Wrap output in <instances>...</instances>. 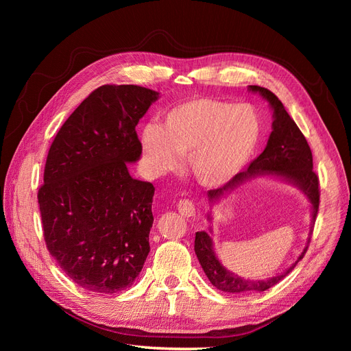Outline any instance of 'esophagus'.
Returning <instances> with one entry per match:
<instances>
[{
	"instance_id": "esophagus-1",
	"label": "esophagus",
	"mask_w": 351,
	"mask_h": 351,
	"mask_svg": "<svg viewBox=\"0 0 351 351\" xmlns=\"http://www.w3.org/2000/svg\"><path fill=\"white\" fill-rule=\"evenodd\" d=\"M177 208H178L180 214H182V215L186 217V218H190V217H193V215L196 214V209H195V204H193V202L186 200V199H184V200H180Z\"/></svg>"
}]
</instances>
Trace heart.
<instances>
[{
    "mask_svg": "<svg viewBox=\"0 0 351 351\" xmlns=\"http://www.w3.org/2000/svg\"><path fill=\"white\" fill-rule=\"evenodd\" d=\"M261 134V119L252 105L193 98L169 108L162 125L146 124L141 143L152 174L174 171L187 158L199 184L219 187L246 168Z\"/></svg>",
    "mask_w": 351,
    "mask_h": 351,
    "instance_id": "b5f03b06",
    "label": "heart"
}]
</instances>
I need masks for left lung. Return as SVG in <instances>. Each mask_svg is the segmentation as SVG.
<instances>
[{"label":"left lung","mask_w":351,"mask_h":351,"mask_svg":"<svg viewBox=\"0 0 351 351\" xmlns=\"http://www.w3.org/2000/svg\"><path fill=\"white\" fill-rule=\"evenodd\" d=\"M247 90L252 93H259L269 104V108L272 111V132L263 152L254 159L246 171H241L224 187L209 190L208 200L210 210L208 212L206 219L209 222L212 221V208L218 205L227 195L234 192L239 187L253 182V180L259 178L280 180V182L299 189L306 196V199L309 200L312 219L309 237H307L306 246L299 254V258L284 272L267 280H246L227 269L215 253L214 240L210 237L212 227L209 228V232L197 231L195 239V252L199 263L202 265V269L205 271L208 280L218 290L234 294L261 293L268 290L294 269L297 262L303 259L307 246H309L313 224L317 215V208H319V182H317V176L313 171L312 151L309 145H307L303 133L293 121L289 112L285 111L282 102L271 90L261 86H249Z\"/></svg>","instance_id":"1"}]
</instances>
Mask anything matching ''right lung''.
Here are the masks:
<instances>
[{"label": "right lung", "mask_w": 351, "mask_h": 351, "mask_svg": "<svg viewBox=\"0 0 351 351\" xmlns=\"http://www.w3.org/2000/svg\"><path fill=\"white\" fill-rule=\"evenodd\" d=\"M159 93L136 84L93 90L52 142L38 202L47 247L82 289L132 287L149 253L155 187L130 176L136 125Z\"/></svg>", "instance_id": "right-lung-1"}]
</instances>
